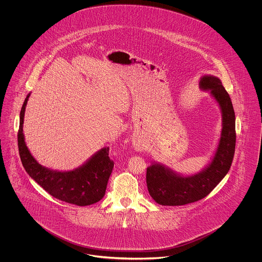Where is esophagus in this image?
<instances>
[{"instance_id":"obj_1","label":"esophagus","mask_w":262,"mask_h":262,"mask_svg":"<svg viewBox=\"0 0 262 262\" xmlns=\"http://www.w3.org/2000/svg\"><path fill=\"white\" fill-rule=\"evenodd\" d=\"M133 145H134V148L137 150V151H142L143 150V144L139 141V140H137V139H134L133 140Z\"/></svg>"}]
</instances>
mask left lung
Here are the masks:
<instances>
[{"instance_id":"obj_1","label":"left lung","mask_w":262,"mask_h":262,"mask_svg":"<svg viewBox=\"0 0 262 262\" xmlns=\"http://www.w3.org/2000/svg\"><path fill=\"white\" fill-rule=\"evenodd\" d=\"M201 91H209L222 116L218 145L210 161L195 174H183L162 163H151L146 171L150 196L165 206L185 205L208 195L230 170L236 146V117L231 98L219 77L203 75Z\"/></svg>"}]
</instances>
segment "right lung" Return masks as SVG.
Instances as JSON below:
<instances>
[{
    "mask_svg": "<svg viewBox=\"0 0 262 262\" xmlns=\"http://www.w3.org/2000/svg\"><path fill=\"white\" fill-rule=\"evenodd\" d=\"M30 93L25 98L20 115L17 135L18 151L25 171L40 187L52 196L78 206L98 202L105 195L114 162L109 158V147L94 153L81 166L71 171H59L44 167L31 155L24 135L25 107Z\"/></svg>",
    "mask_w": 262,
    "mask_h": 262,
    "instance_id": "add662e5",
    "label": "right lung"
}]
</instances>
